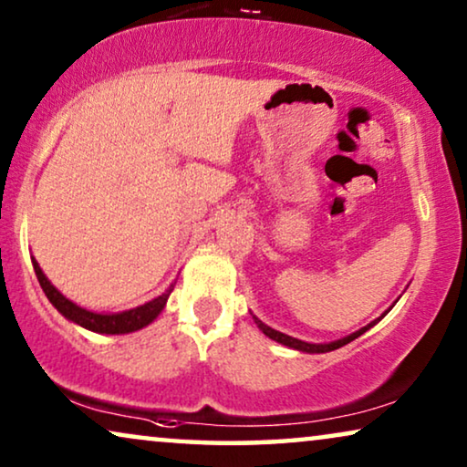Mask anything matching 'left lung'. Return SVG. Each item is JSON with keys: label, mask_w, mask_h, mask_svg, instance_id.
<instances>
[{"label": "left lung", "mask_w": 467, "mask_h": 467, "mask_svg": "<svg viewBox=\"0 0 467 467\" xmlns=\"http://www.w3.org/2000/svg\"><path fill=\"white\" fill-rule=\"evenodd\" d=\"M385 315H387V312H385ZM385 315H382V317H385ZM253 318H254V323H257V327H259L261 331H264V334H265L267 337H272V340L285 344V347H289V348L302 350V353H329V350H336V348L344 347V344L353 342L355 337H359L361 334H366V331H368L369 327H372V325H376V321L369 323L368 327H363V329H359V331H355V334L342 337V340H336V342H329V344H308V342L297 340V337H291V336H286V334H280V331H276V329L267 327V325L261 323L257 317H253ZM379 321H380V318H379Z\"/></svg>", "instance_id": "8db88e82"}]
</instances>
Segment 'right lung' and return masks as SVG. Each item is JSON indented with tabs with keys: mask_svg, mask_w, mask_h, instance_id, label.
Instances as JSON below:
<instances>
[{
	"mask_svg": "<svg viewBox=\"0 0 467 467\" xmlns=\"http://www.w3.org/2000/svg\"><path fill=\"white\" fill-rule=\"evenodd\" d=\"M31 261H34L36 276H37V280H40L42 291L47 293L50 304H53L63 317L69 318V321H74L76 325H80V327H85V329L98 331V334H130V331L146 327V325L152 323L159 317V312L163 310L165 302H168L171 289H174V285H171L170 289L163 293V296L155 297L152 302L144 304V306H138V308H133V310L119 312V315H98V312L80 308V306L69 302L67 297H63L61 293L57 291L53 285H50V280L44 276V272L40 270V265H37V261L36 259H31Z\"/></svg>",
	"mask_w": 467,
	"mask_h": 467,
	"instance_id": "1",
	"label": "right lung"
}]
</instances>
